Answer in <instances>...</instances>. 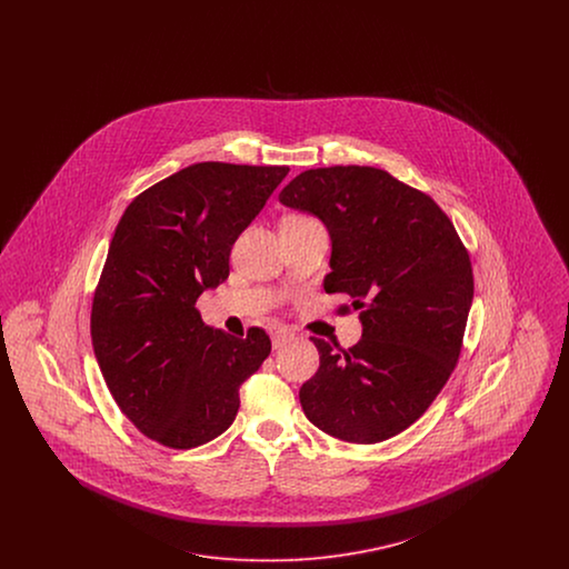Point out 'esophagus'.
<instances>
[{
	"label": "esophagus",
	"mask_w": 569,
	"mask_h": 569,
	"mask_svg": "<svg viewBox=\"0 0 569 569\" xmlns=\"http://www.w3.org/2000/svg\"><path fill=\"white\" fill-rule=\"evenodd\" d=\"M292 339H295V332H290L288 328H274V330H272V348H274V350L283 348V346L290 343Z\"/></svg>",
	"instance_id": "1"
}]
</instances>
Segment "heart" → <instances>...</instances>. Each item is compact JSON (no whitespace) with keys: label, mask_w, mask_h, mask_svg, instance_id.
Wrapping results in <instances>:
<instances>
[{"label":"heart","mask_w":569,"mask_h":569,"mask_svg":"<svg viewBox=\"0 0 569 569\" xmlns=\"http://www.w3.org/2000/svg\"><path fill=\"white\" fill-rule=\"evenodd\" d=\"M307 219H311V217L307 216H288L283 221H307Z\"/></svg>","instance_id":"1"}]
</instances>
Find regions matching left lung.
I'll use <instances>...</instances> for the list:
<instances>
[{"instance_id": "8db88e82", "label": "left lung", "mask_w": 569, "mask_h": 569, "mask_svg": "<svg viewBox=\"0 0 569 569\" xmlns=\"http://www.w3.org/2000/svg\"><path fill=\"white\" fill-rule=\"evenodd\" d=\"M279 202L325 221L332 241L325 290L352 298L339 313L358 309L362 322L350 350L311 337L320 369L298 392L305 416L352 443L406 431L462 348L473 272L452 221L431 196L373 166L305 170Z\"/></svg>"}]
</instances>
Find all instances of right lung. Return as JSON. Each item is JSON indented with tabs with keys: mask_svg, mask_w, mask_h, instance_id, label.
Masks as SVG:
<instances>
[{
	"mask_svg": "<svg viewBox=\"0 0 569 569\" xmlns=\"http://www.w3.org/2000/svg\"><path fill=\"white\" fill-rule=\"evenodd\" d=\"M288 166L200 162L138 193L119 219L91 305V341L119 409L149 439L190 450L237 418L239 388L271 353L207 326L196 300L228 279L230 251Z\"/></svg>",
	"mask_w": 569,
	"mask_h": 569,
	"instance_id": "right-lung-1",
	"label": "right lung"
}]
</instances>
